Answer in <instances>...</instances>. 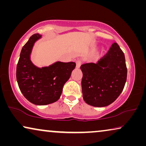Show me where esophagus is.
I'll return each mask as SVG.
<instances>
[{"instance_id":"34e87169","label":"esophagus","mask_w":146,"mask_h":146,"mask_svg":"<svg viewBox=\"0 0 146 146\" xmlns=\"http://www.w3.org/2000/svg\"><path fill=\"white\" fill-rule=\"evenodd\" d=\"M82 64V61L81 60H77L76 61V68H80Z\"/></svg>"}]
</instances>
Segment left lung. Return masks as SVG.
Listing matches in <instances>:
<instances>
[{
	"label": "left lung",
	"mask_w": 146,
	"mask_h": 146,
	"mask_svg": "<svg viewBox=\"0 0 146 146\" xmlns=\"http://www.w3.org/2000/svg\"><path fill=\"white\" fill-rule=\"evenodd\" d=\"M83 76L82 90L84 100L94 107H104L120 95L127 79L125 56L114 42L106 54L95 63L80 66Z\"/></svg>",
	"instance_id": "obj_1"
}]
</instances>
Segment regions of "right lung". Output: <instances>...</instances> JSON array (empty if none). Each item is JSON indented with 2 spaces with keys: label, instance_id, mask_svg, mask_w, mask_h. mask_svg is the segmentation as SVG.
Listing matches in <instances>:
<instances>
[{
  "label": "right lung",
  "instance_id": "obj_1",
  "mask_svg": "<svg viewBox=\"0 0 146 146\" xmlns=\"http://www.w3.org/2000/svg\"><path fill=\"white\" fill-rule=\"evenodd\" d=\"M40 38L39 34H35L22 48L17 66V80L24 96L34 104L42 106L54 103L60 98L76 63L56 62L42 68L34 65L31 54L35 42Z\"/></svg>",
  "mask_w": 146,
  "mask_h": 146
}]
</instances>
